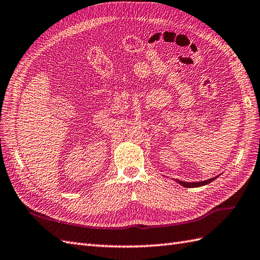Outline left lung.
<instances>
[{
    "instance_id": "left-lung-1",
    "label": "left lung",
    "mask_w": 260,
    "mask_h": 260,
    "mask_svg": "<svg viewBox=\"0 0 260 260\" xmlns=\"http://www.w3.org/2000/svg\"><path fill=\"white\" fill-rule=\"evenodd\" d=\"M218 176H216L214 178H209V179H206L204 180V182H195V183H187V182H182V180H176V182L178 184H180L184 187H188V188H194V187H201V186H204V185H207L209 183H212L213 180H215Z\"/></svg>"
}]
</instances>
